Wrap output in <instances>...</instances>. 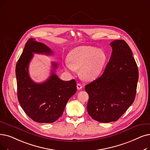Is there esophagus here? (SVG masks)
Returning <instances> with one entry per match:
<instances>
[{
  "mask_svg": "<svg viewBox=\"0 0 150 150\" xmlns=\"http://www.w3.org/2000/svg\"><path fill=\"white\" fill-rule=\"evenodd\" d=\"M76 87H77V89H78V90H80V89H82L83 86L81 85V84H80V83H78V84H77V85H76Z\"/></svg>",
  "mask_w": 150,
  "mask_h": 150,
  "instance_id": "obj_1",
  "label": "esophagus"
}]
</instances>
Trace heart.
<instances>
[{
  "instance_id": "b5f03b06",
  "label": "heart",
  "mask_w": 150,
  "mask_h": 150,
  "mask_svg": "<svg viewBox=\"0 0 150 150\" xmlns=\"http://www.w3.org/2000/svg\"><path fill=\"white\" fill-rule=\"evenodd\" d=\"M103 51L91 46H81L71 50L65 63L66 70L80 69V76L85 81H91L99 75L105 61Z\"/></svg>"
}]
</instances>
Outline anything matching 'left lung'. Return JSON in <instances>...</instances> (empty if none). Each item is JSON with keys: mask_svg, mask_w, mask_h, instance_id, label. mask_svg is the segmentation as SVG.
<instances>
[{"mask_svg": "<svg viewBox=\"0 0 150 150\" xmlns=\"http://www.w3.org/2000/svg\"><path fill=\"white\" fill-rule=\"evenodd\" d=\"M112 53L100 76L85 86L89 116L101 122L116 121L134 101L139 70L132 52L123 40L110 43Z\"/></svg>", "mask_w": 150, "mask_h": 150, "instance_id": "left-lung-1", "label": "left lung"}]
</instances>
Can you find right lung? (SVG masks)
<instances>
[{"mask_svg":"<svg viewBox=\"0 0 150 150\" xmlns=\"http://www.w3.org/2000/svg\"><path fill=\"white\" fill-rule=\"evenodd\" d=\"M51 55L46 45L30 38L25 45L16 66L18 98L21 107L30 118L40 123H51L62 115L70 97L76 91L75 80L65 81L60 80L54 71L57 64L52 63L53 70L48 79L36 83L29 74V65L34 54Z\"/></svg>","mask_w":150,"mask_h":150,"instance_id":"add662e5","label":"right lung"}]
</instances>
